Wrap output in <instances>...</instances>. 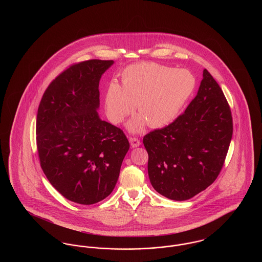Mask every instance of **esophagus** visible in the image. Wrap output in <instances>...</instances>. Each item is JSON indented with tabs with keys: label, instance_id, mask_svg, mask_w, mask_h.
<instances>
[{
	"label": "esophagus",
	"instance_id": "1",
	"mask_svg": "<svg viewBox=\"0 0 262 262\" xmlns=\"http://www.w3.org/2000/svg\"><path fill=\"white\" fill-rule=\"evenodd\" d=\"M129 143H130V146L132 147H137L139 144H140V141H139V139L137 138V137H129Z\"/></svg>",
	"mask_w": 262,
	"mask_h": 262
}]
</instances>
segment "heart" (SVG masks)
I'll return each instance as SVG.
<instances>
[{
    "label": "heart",
    "mask_w": 262,
    "mask_h": 262,
    "mask_svg": "<svg viewBox=\"0 0 262 262\" xmlns=\"http://www.w3.org/2000/svg\"><path fill=\"white\" fill-rule=\"evenodd\" d=\"M121 86L111 83L105 94V110L118 125L133 112L139 115L127 123L132 133L145 125L158 128L171 124L191 95L195 79L187 70H174L156 62H142L126 67L121 74Z\"/></svg>",
    "instance_id": "obj_1"
}]
</instances>
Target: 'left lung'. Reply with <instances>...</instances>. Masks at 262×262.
I'll return each mask as SVG.
<instances>
[{
  "mask_svg": "<svg viewBox=\"0 0 262 262\" xmlns=\"http://www.w3.org/2000/svg\"><path fill=\"white\" fill-rule=\"evenodd\" d=\"M196 96L172 124L143 137L154 189L169 200L193 198L217 179L233 135L229 104L207 70Z\"/></svg>",
  "mask_w": 262,
  "mask_h": 262,
  "instance_id": "1",
  "label": "left lung"
}]
</instances>
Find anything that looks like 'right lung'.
Instances as JSON below:
<instances>
[{"label": "right lung", "instance_id": "obj_1", "mask_svg": "<svg viewBox=\"0 0 262 262\" xmlns=\"http://www.w3.org/2000/svg\"><path fill=\"white\" fill-rule=\"evenodd\" d=\"M114 61L71 66L43 94L36 120L40 165L63 198L79 204L106 199L117 184L128 140L100 119L99 81Z\"/></svg>", "mask_w": 262, "mask_h": 262}]
</instances>
